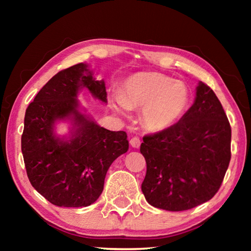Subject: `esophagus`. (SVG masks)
I'll return each mask as SVG.
<instances>
[{
	"label": "esophagus",
	"instance_id": "1",
	"mask_svg": "<svg viewBox=\"0 0 251 251\" xmlns=\"http://www.w3.org/2000/svg\"><path fill=\"white\" fill-rule=\"evenodd\" d=\"M130 146L134 147V148H138L139 146H141V139H139L138 137H133L130 139Z\"/></svg>",
	"mask_w": 251,
	"mask_h": 251
}]
</instances>
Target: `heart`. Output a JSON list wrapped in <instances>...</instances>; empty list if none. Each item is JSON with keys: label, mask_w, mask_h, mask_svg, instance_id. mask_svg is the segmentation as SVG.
<instances>
[{"label": "heart", "mask_w": 251, "mask_h": 251, "mask_svg": "<svg viewBox=\"0 0 251 251\" xmlns=\"http://www.w3.org/2000/svg\"><path fill=\"white\" fill-rule=\"evenodd\" d=\"M116 112L127 115L142 109V124L151 133L173 127L184 115L188 92L180 83L156 72H138L125 78L118 94L110 96Z\"/></svg>", "instance_id": "heart-1"}]
</instances>
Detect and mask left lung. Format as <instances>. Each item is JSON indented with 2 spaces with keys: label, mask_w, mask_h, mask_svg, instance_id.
Here are the masks:
<instances>
[{
  "label": "left lung",
  "mask_w": 251,
  "mask_h": 251,
  "mask_svg": "<svg viewBox=\"0 0 251 251\" xmlns=\"http://www.w3.org/2000/svg\"><path fill=\"white\" fill-rule=\"evenodd\" d=\"M231 128L210 87L199 82L194 104L171 128L145 136L142 190L152 207L188 210L215 196L230 161Z\"/></svg>",
  "instance_id": "1"
}]
</instances>
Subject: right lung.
Listing matches in <instances>:
<instances>
[{
  "label": "right lung",
  "instance_id": "right-lung-1",
  "mask_svg": "<svg viewBox=\"0 0 251 251\" xmlns=\"http://www.w3.org/2000/svg\"><path fill=\"white\" fill-rule=\"evenodd\" d=\"M87 90L107 103L104 79L86 63L61 71L46 83L25 112L22 152L32 186L59 207H86L100 196L114 160L128 151L125 131L100 126L78 100ZM66 122L69 133H57Z\"/></svg>",
  "mask_w": 251,
  "mask_h": 251
}]
</instances>
